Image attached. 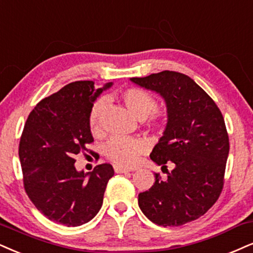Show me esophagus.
I'll return each instance as SVG.
<instances>
[{
	"mask_svg": "<svg viewBox=\"0 0 253 253\" xmlns=\"http://www.w3.org/2000/svg\"><path fill=\"white\" fill-rule=\"evenodd\" d=\"M114 169H115V172H116V173H127V172H130L129 169H126V168H123V167H118V165H115Z\"/></svg>",
	"mask_w": 253,
	"mask_h": 253,
	"instance_id": "esophagus-1",
	"label": "esophagus"
}]
</instances>
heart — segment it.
Returning a JSON list of instances; mask_svg holds the SVG:
<instances>
[{"mask_svg": "<svg viewBox=\"0 0 253 253\" xmlns=\"http://www.w3.org/2000/svg\"><path fill=\"white\" fill-rule=\"evenodd\" d=\"M118 97L127 110L139 118L148 131L161 133L168 124V114L157 108L156 98L150 92L137 86L121 90ZM104 99L99 98L90 108L88 115V127L92 136L102 137L103 127L101 114L104 108ZM148 150V143L139 137H114L105 146V156L112 163L120 167H133L139 156Z\"/></svg>", "mask_w": 253, "mask_h": 253, "instance_id": "b5f03b06", "label": "heart"}]
</instances>
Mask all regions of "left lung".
Returning <instances> with one entry per match:
<instances>
[{
  "instance_id": "8db88e82",
  "label": "left lung",
  "mask_w": 253,
  "mask_h": 253,
  "mask_svg": "<svg viewBox=\"0 0 253 253\" xmlns=\"http://www.w3.org/2000/svg\"><path fill=\"white\" fill-rule=\"evenodd\" d=\"M133 83L165 99L168 124L150 158L167 178L138 195L142 212L162 226H180L198 219L219 198L229 156V135L219 108L186 75L164 70ZM173 170H167V164Z\"/></svg>"
}]
</instances>
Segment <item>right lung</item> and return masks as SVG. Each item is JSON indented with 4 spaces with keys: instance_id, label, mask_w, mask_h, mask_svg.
I'll return each instance as SVG.
<instances>
[{
    "instance_id": "1",
    "label": "right lung",
    "mask_w": 253,
    "mask_h": 253,
    "mask_svg": "<svg viewBox=\"0 0 253 253\" xmlns=\"http://www.w3.org/2000/svg\"><path fill=\"white\" fill-rule=\"evenodd\" d=\"M92 81L67 84L43 98L31 110L22 131L18 156L23 186L37 210L52 222L67 226L88 223L97 214L112 165L98 164L91 172L75 168V156L93 142L88 115L103 90ZM98 158V157H97Z\"/></svg>"
}]
</instances>
